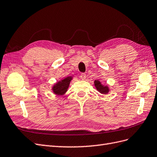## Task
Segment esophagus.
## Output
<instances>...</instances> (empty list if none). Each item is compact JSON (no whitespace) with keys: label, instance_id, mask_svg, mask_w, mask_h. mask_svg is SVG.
I'll return each instance as SVG.
<instances>
[{"label":"esophagus","instance_id":"34e87169","mask_svg":"<svg viewBox=\"0 0 157 157\" xmlns=\"http://www.w3.org/2000/svg\"><path fill=\"white\" fill-rule=\"evenodd\" d=\"M80 78H81V79H86V74H84V73L81 74V75H80Z\"/></svg>","mask_w":157,"mask_h":157}]
</instances>
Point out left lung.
<instances>
[{
    "label": "left lung",
    "instance_id": "obj_1",
    "mask_svg": "<svg viewBox=\"0 0 157 157\" xmlns=\"http://www.w3.org/2000/svg\"><path fill=\"white\" fill-rule=\"evenodd\" d=\"M94 83H95V86L97 89V90L100 92L102 94H107L109 92V88L108 86H103L100 81L98 80H95L94 82Z\"/></svg>",
    "mask_w": 157,
    "mask_h": 157
}]
</instances>
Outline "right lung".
<instances>
[{"instance_id":"1","label":"right lung","mask_w":157,"mask_h":157,"mask_svg":"<svg viewBox=\"0 0 157 157\" xmlns=\"http://www.w3.org/2000/svg\"><path fill=\"white\" fill-rule=\"evenodd\" d=\"M71 79H72V77L68 76V77L62 79L61 81L57 82L54 85L52 88L53 93L57 95H63L68 90Z\"/></svg>"}]
</instances>
